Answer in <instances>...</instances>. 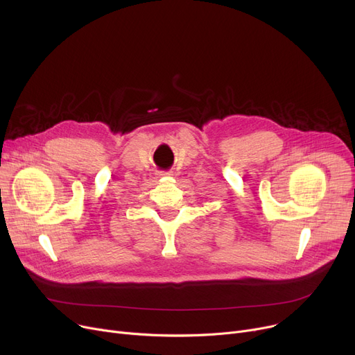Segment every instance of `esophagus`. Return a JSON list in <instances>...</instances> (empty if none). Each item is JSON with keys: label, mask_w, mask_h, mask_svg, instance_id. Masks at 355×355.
<instances>
[{"label": "esophagus", "mask_w": 355, "mask_h": 355, "mask_svg": "<svg viewBox=\"0 0 355 355\" xmlns=\"http://www.w3.org/2000/svg\"><path fill=\"white\" fill-rule=\"evenodd\" d=\"M159 175H170V174H168V173H165V174H159Z\"/></svg>", "instance_id": "obj_1"}]
</instances>
